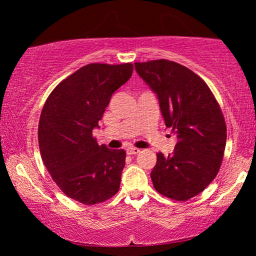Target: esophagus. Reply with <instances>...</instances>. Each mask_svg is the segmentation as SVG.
<instances>
[{"instance_id":"1","label":"esophagus","mask_w":256,"mask_h":256,"mask_svg":"<svg viewBox=\"0 0 256 256\" xmlns=\"http://www.w3.org/2000/svg\"><path fill=\"white\" fill-rule=\"evenodd\" d=\"M126 152H127L128 155H136V154L140 152V149H138V148H128L127 150H126Z\"/></svg>"}]
</instances>
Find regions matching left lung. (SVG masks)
<instances>
[{
    "mask_svg": "<svg viewBox=\"0 0 256 256\" xmlns=\"http://www.w3.org/2000/svg\"><path fill=\"white\" fill-rule=\"evenodd\" d=\"M135 70L157 96L166 128L177 135L172 154H157L150 174L154 188L174 200H188L214 180L226 146V124L211 90L178 62H135Z\"/></svg>",
    "mask_w": 256,
    "mask_h": 256,
    "instance_id": "8db88e82",
    "label": "left lung"
}]
</instances>
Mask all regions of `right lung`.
Listing matches in <instances>:
<instances>
[{
    "instance_id": "obj_1",
    "label": "right lung",
    "mask_w": 256,
    "mask_h": 256,
    "mask_svg": "<svg viewBox=\"0 0 256 256\" xmlns=\"http://www.w3.org/2000/svg\"><path fill=\"white\" fill-rule=\"evenodd\" d=\"M132 70L130 62L82 66L56 86L42 110V160L59 188L85 205L107 200L120 188L126 152L98 144L93 129Z\"/></svg>"
}]
</instances>
